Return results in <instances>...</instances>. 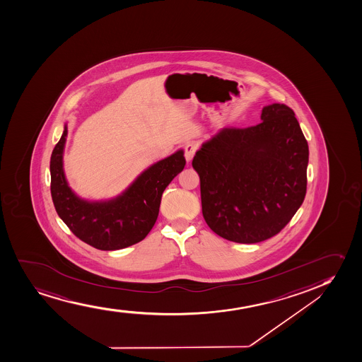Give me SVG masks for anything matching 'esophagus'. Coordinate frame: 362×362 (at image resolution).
<instances>
[{"label": "esophagus", "instance_id": "1", "mask_svg": "<svg viewBox=\"0 0 362 362\" xmlns=\"http://www.w3.org/2000/svg\"><path fill=\"white\" fill-rule=\"evenodd\" d=\"M196 151H197V144H196L195 142H190L185 144V146H184V155H185L187 163H190L191 160H192Z\"/></svg>", "mask_w": 362, "mask_h": 362}]
</instances>
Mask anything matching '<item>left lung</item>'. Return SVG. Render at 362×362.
Returning <instances> with one entry per match:
<instances>
[{"instance_id":"left-lung-1","label":"left lung","mask_w":362,"mask_h":362,"mask_svg":"<svg viewBox=\"0 0 362 362\" xmlns=\"http://www.w3.org/2000/svg\"><path fill=\"white\" fill-rule=\"evenodd\" d=\"M261 120L245 129L223 127L192 160L206 223L236 243L276 236L307 191L308 143L293 110L273 103L262 108Z\"/></svg>"}]
</instances>
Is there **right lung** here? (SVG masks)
<instances>
[{"label": "right lung", "mask_w": 362, "mask_h": 362, "mask_svg": "<svg viewBox=\"0 0 362 362\" xmlns=\"http://www.w3.org/2000/svg\"><path fill=\"white\" fill-rule=\"evenodd\" d=\"M67 126L50 158V191L54 207L74 236L100 250H118L146 238L158 219L161 196L183 171V151L154 163L139 175L122 195L90 202L69 187L62 166Z\"/></svg>", "instance_id": "obj_1"}]
</instances>
